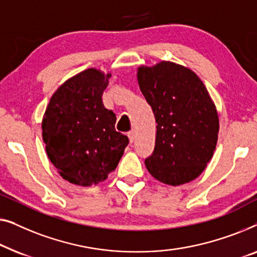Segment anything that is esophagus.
<instances>
[{
  "mask_svg": "<svg viewBox=\"0 0 257 257\" xmlns=\"http://www.w3.org/2000/svg\"><path fill=\"white\" fill-rule=\"evenodd\" d=\"M128 137H129V141L130 142H134V141H135V139H136V132L135 130H132V132H129L128 133Z\"/></svg>",
  "mask_w": 257,
  "mask_h": 257,
  "instance_id": "1",
  "label": "esophagus"
}]
</instances>
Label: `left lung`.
I'll return each mask as SVG.
<instances>
[{"label":"left lung","instance_id":"obj_1","mask_svg":"<svg viewBox=\"0 0 257 257\" xmlns=\"http://www.w3.org/2000/svg\"><path fill=\"white\" fill-rule=\"evenodd\" d=\"M137 79L157 123L148 171L173 186L196 179L218 141L219 117L207 89L194 72L170 61L141 66Z\"/></svg>","mask_w":257,"mask_h":257}]
</instances>
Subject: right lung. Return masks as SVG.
I'll return each mask as SVG.
<instances>
[{"instance_id":"1","label":"right lung","mask_w":257,"mask_h":257,"mask_svg":"<svg viewBox=\"0 0 257 257\" xmlns=\"http://www.w3.org/2000/svg\"><path fill=\"white\" fill-rule=\"evenodd\" d=\"M110 74L95 68L65 81L43 117L49 160L64 179L81 186L103 182L116 169L129 140L115 130L116 116L102 102Z\"/></svg>"}]
</instances>
